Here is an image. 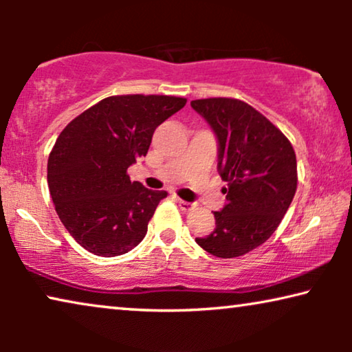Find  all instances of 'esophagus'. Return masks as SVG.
<instances>
[{
	"label": "esophagus",
	"instance_id": "1",
	"mask_svg": "<svg viewBox=\"0 0 352 352\" xmlns=\"http://www.w3.org/2000/svg\"><path fill=\"white\" fill-rule=\"evenodd\" d=\"M177 205H179V208L182 211H192V210L195 208V204H192V201L181 200V199H177Z\"/></svg>",
	"mask_w": 352,
	"mask_h": 352
}]
</instances>
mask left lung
I'll return each instance as SVG.
<instances>
[{"label":"left lung","instance_id":"8db88e82","mask_svg":"<svg viewBox=\"0 0 352 352\" xmlns=\"http://www.w3.org/2000/svg\"><path fill=\"white\" fill-rule=\"evenodd\" d=\"M218 139V171L228 204L216 228L195 242L218 258H237L263 245L278 228L296 192V155L280 129L239 99L190 102Z\"/></svg>","mask_w":352,"mask_h":352}]
</instances>
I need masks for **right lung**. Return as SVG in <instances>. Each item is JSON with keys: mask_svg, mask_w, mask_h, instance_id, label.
Returning a JSON list of instances; mask_svg holds the SVG:
<instances>
[{"mask_svg": "<svg viewBox=\"0 0 352 352\" xmlns=\"http://www.w3.org/2000/svg\"><path fill=\"white\" fill-rule=\"evenodd\" d=\"M187 100L175 96H112L85 110L59 134L47 158V186L62 224L98 256L138 247L165 190L129 181L153 131Z\"/></svg>", "mask_w": 352, "mask_h": 352, "instance_id": "obj_1", "label": "right lung"}]
</instances>
